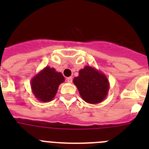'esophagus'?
<instances>
[{
    "instance_id": "esophagus-1",
    "label": "esophagus",
    "mask_w": 149,
    "mask_h": 149,
    "mask_svg": "<svg viewBox=\"0 0 149 149\" xmlns=\"http://www.w3.org/2000/svg\"><path fill=\"white\" fill-rule=\"evenodd\" d=\"M66 81H67V82L69 83V84H72V77H67Z\"/></svg>"
}]
</instances>
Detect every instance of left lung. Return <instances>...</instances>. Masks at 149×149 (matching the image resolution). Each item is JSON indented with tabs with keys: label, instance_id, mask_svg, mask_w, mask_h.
Segmentation results:
<instances>
[{
	"label": "left lung",
	"instance_id": "1",
	"mask_svg": "<svg viewBox=\"0 0 149 149\" xmlns=\"http://www.w3.org/2000/svg\"><path fill=\"white\" fill-rule=\"evenodd\" d=\"M73 83L82 99L92 104L101 103L104 100L110 89L107 76L89 65H86L79 71V75L73 79Z\"/></svg>",
	"mask_w": 149,
	"mask_h": 149
}]
</instances>
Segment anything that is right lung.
I'll return each mask as SVG.
<instances>
[{
	"instance_id": "obj_1",
	"label": "right lung",
	"mask_w": 149,
	"mask_h": 149,
	"mask_svg": "<svg viewBox=\"0 0 149 149\" xmlns=\"http://www.w3.org/2000/svg\"><path fill=\"white\" fill-rule=\"evenodd\" d=\"M65 81L60 72L46 66L31 79L30 86L36 98L42 102H48L56 95L60 84Z\"/></svg>"
}]
</instances>
